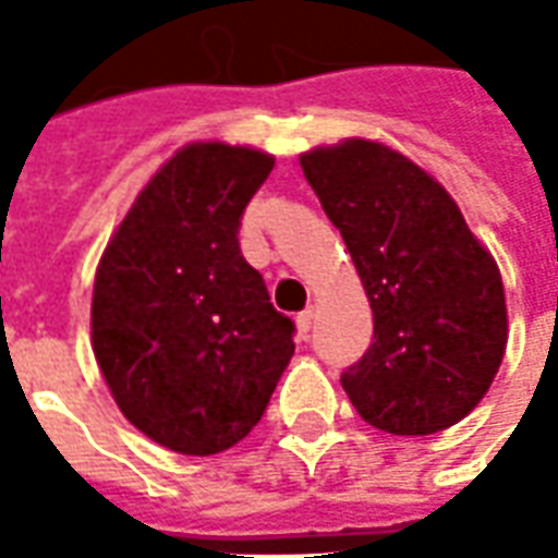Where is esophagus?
<instances>
[{
	"label": "esophagus",
	"instance_id": "34e87169",
	"mask_svg": "<svg viewBox=\"0 0 558 558\" xmlns=\"http://www.w3.org/2000/svg\"><path fill=\"white\" fill-rule=\"evenodd\" d=\"M314 319H316V307L311 304L307 311H302V314L295 316V326H299V331H302V335H307V331L314 328Z\"/></svg>",
	"mask_w": 558,
	"mask_h": 558
}]
</instances>
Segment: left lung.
<instances>
[{
  "instance_id": "obj_1",
  "label": "left lung",
  "mask_w": 558,
  "mask_h": 558,
  "mask_svg": "<svg viewBox=\"0 0 558 558\" xmlns=\"http://www.w3.org/2000/svg\"><path fill=\"white\" fill-rule=\"evenodd\" d=\"M299 160L374 311L371 350L340 376L352 407L395 436L463 421L490 391L508 347L493 254L454 196L398 148L347 137Z\"/></svg>"
}]
</instances>
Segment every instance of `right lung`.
Wrapping results in <instances>:
<instances>
[{"mask_svg":"<svg viewBox=\"0 0 558 558\" xmlns=\"http://www.w3.org/2000/svg\"><path fill=\"white\" fill-rule=\"evenodd\" d=\"M275 155L196 140L160 163L104 247L92 352L140 433L208 457L263 418L295 343L263 275L239 251V218Z\"/></svg>","mask_w":558,"mask_h":558,"instance_id":"1","label":"right lung"}]
</instances>
